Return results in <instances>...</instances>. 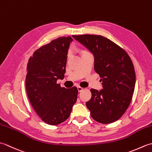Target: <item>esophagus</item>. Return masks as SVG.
Masks as SVG:
<instances>
[{"instance_id":"34e87169","label":"esophagus","mask_w":152,"mask_h":152,"mask_svg":"<svg viewBox=\"0 0 152 152\" xmlns=\"http://www.w3.org/2000/svg\"><path fill=\"white\" fill-rule=\"evenodd\" d=\"M83 89V88H82V87L78 86V91H79V92H80V91H82Z\"/></svg>"}]
</instances>
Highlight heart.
Here are the masks:
<instances>
[{
    "instance_id": "1",
    "label": "heart",
    "mask_w": 152,
    "mask_h": 152,
    "mask_svg": "<svg viewBox=\"0 0 152 152\" xmlns=\"http://www.w3.org/2000/svg\"><path fill=\"white\" fill-rule=\"evenodd\" d=\"M89 53V52H88V51H85V52L83 53ZM70 56H71V51L69 50V51H68V53H67V58H68V59H69V58Z\"/></svg>"
}]
</instances>
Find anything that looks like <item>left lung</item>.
<instances>
[{"mask_svg":"<svg viewBox=\"0 0 152 152\" xmlns=\"http://www.w3.org/2000/svg\"><path fill=\"white\" fill-rule=\"evenodd\" d=\"M95 57L94 69L101 78V91L91 89V98L86 102L96 121L108 124L118 120L131 102L136 75L128 53L114 42L101 35H73Z\"/></svg>","mask_w":152,"mask_h":152,"instance_id":"obj_1","label":"left lung"}]
</instances>
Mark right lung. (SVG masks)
Masks as SVG:
<instances>
[{"mask_svg":"<svg viewBox=\"0 0 152 152\" xmlns=\"http://www.w3.org/2000/svg\"><path fill=\"white\" fill-rule=\"evenodd\" d=\"M72 40L70 37L51 40L35 51L27 63L25 85L28 100L42 120L49 125L66 120L77 101L76 87L66 89L57 83L64 77Z\"/></svg>","mask_w":152,"mask_h":152,"instance_id":"right-lung-1","label":"right lung"}]
</instances>
